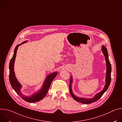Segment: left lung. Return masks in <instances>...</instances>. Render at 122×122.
Segmentation results:
<instances>
[{"instance_id":"obj_1","label":"left lung","mask_w":122,"mask_h":122,"mask_svg":"<svg viewBox=\"0 0 122 122\" xmlns=\"http://www.w3.org/2000/svg\"><path fill=\"white\" fill-rule=\"evenodd\" d=\"M102 52L105 56V59L106 62V78H105V82L106 84L103 88V89L98 93L96 94L92 98H83V97H79L76 96L73 92L72 86V83L73 82V76H70V85H69V91L71 96L72 97L79 102H80L83 104H90L93 102H96L102 96L104 92L107 90V89L109 88L111 82V72H112V66L111 64L109 61V56H108V53L107 51L105 46H102L101 48Z\"/></svg>"}]
</instances>
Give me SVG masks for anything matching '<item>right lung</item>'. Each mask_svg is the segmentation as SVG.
<instances>
[{"label": "right lung", "instance_id": "obj_1", "mask_svg": "<svg viewBox=\"0 0 122 122\" xmlns=\"http://www.w3.org/2000/svg\"><path fill=\"white\" fill-rule=\"evenodd\" d=\"M27 42H28V41H24L21 44L17 45L15 49L13 57L11 58L9 64V80L10 85L13 89L16 92L23 100L28 102L34 103L41 100L45 97L48 92L49 87L53 80L56 76L58 73L57 72H55L48 74L45 79L42 87L40 89V90L33 93L32 95L27 96L24 95L23 93H22L21 91L22 86L16 77L14 71V65L16 56V53L18 47L21 45L26 43Z\"/></svg>", "mask_w": 122, "mask_h": 122}]
</instances>
